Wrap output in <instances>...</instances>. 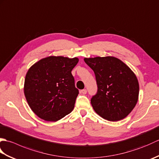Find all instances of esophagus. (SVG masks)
Here are the masks:
<instances>
[{
	"label": "esophagus",
	"mask_w": 159,
	"mask_h": 159,
	"mask_svg": "<svg viewBox=\"0 0 159 159\" xmlns=\"http://www.w3.org/2000/svg\"><path fill=\"white\" fill-rule=\"evenodd\" d=\"M81 93H83V94H86L87 93V89H82L81 90Z\"/></svg>",
	"instance_id": "34e87169"
}]
</instances>
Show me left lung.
<instances>
[{
	"mask_svg": "<svg viewBox=\"0 0 159 159\" xmlns=\"http://www.w3.org/2000/svg\"><path fill=\"white\" fill-rule=\"evenodd\" d=\"M93 71L97 93L91 98L94 111L107 120L124 119L135 107L139 83L129 67L114 57L85 58Z\"/></svg>",
	"mask_w": 159,
	"mask_h": 159,
	"instance_id": "left-lung-1",
	"label": "left lung"
}]
</instances>
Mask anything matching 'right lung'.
<instances>
[{
  "mask_svg": "<svg viewBox=\"0 0 159 159\" xmlns=\"http://www.w3.org/2000/svg\"><path fill=\"white\" fill-rule=\"evenodd\" d=\"M79 59L50 56L28 70L24 92L31 110L42 120L56 121L72 112L79 95L72 69Z\"/></svg>",
  "mask_w": 159,
  "mask_h": 159,
  "instance_id": "obj_1",
  "label": "right lung"
}]
</instances>
